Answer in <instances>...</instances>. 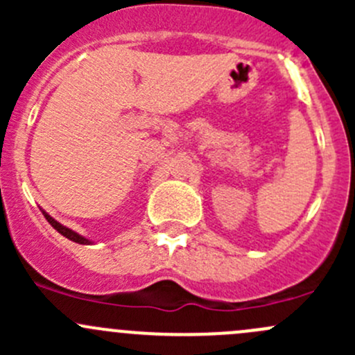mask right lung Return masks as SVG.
Instances as JSON below:
<instances>
[{"instance_id": "1", "label": "right lung", "mask_w": 355, "mask_h": 355, "mask_svg": "<svg viewBox=\"0 0 355 355\" xmlns=\"http://www.w3.org/2000/svg\"><path fill=\"white\" fill-rule=\"evenodd\" d=\"M42 214H44V218H46V220L49 221V225H51V227L55 228V230L58 232V234H62L63 237H67L68 241H71V242H77V244H92V242L89 241V239L82 237V235H78L77 232H73V230H70V228H67L65 225L58 223V221H56L55 218H51V216H49V214L46 213V211H42Z\"/></svg>"}]
</instances>
